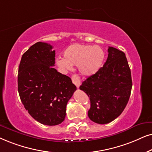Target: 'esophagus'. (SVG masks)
<instances>
[{
  "instance_id": "1",
  "label": "esophagus",
  "mask_w": 152,
  "mask_h": 152,
  "mask_svg": "<svg viewBox=\"0 0 152 152\" xmlns=\"http://www.w3.org/2000/svg\"><path fill=\"white\" fill-rule=\"evenodd\" d=\"M72 80L73 83H74L75 86L77 87V88H78L80 86V77L78 76L77 74H74L72 76Z\"/></svg>"
}]
</instances>
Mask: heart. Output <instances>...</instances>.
Segmentation results:
<instances>
[{
  "label": "heart",
  "mask_w": 152,
  "mask_h": 152,
  "mask_svg": "<svg viewBox=\"0 0 152 152\" xmlns=\"http://www.w3.org/2000/svg\"><path fill=\"white\" fill-rule=\"evenodd\" d=\"M64 59L57 60L61 67L69 69L72 66H78L80 72L85 76H92L102 67L105 53L99 46L80 44L70 45L64 51Z\"/></svg>",
  "instance_id": "heart-1"
}]
</instances>
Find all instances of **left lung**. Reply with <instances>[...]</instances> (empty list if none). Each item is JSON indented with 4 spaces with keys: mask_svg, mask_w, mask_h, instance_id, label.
Returning a JSON list of instances; mask_svg holds the SVG:
<instances>
[{
    "mask_svg": "<svg viewBox=\"0 0 152 152\" xmlns=\"http://www.w3.org/2000/svg\"><path fill=\"white\" fill-rule=\"evenodd\" d=\"M104 66L80 86L90 100L88 117L105 124L119 117L129 102L132 88L131 69L124 52L109 46Z\"/></svg>",
    "mask_w": 152,
    "mask_h": 152,
    "instance_id": "8db88e82",
    "label": "left lung"
}]
</instances>
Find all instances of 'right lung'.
Segmentation results:
<instances>
[{
    "label": "right lung",
    "mask_w": 152,
    "mask_h": 152,
    "mask_svg": "<svg viewBox=\"0 0 152 152\" xmlns=\"http://www.w3.org/2000/svg\"><path fill=\"white\" fill-rule=\"evenodd\" d=\"M45 42H37L23 54L18 73V91L22 104L42 124H61L68 101L76 90L69 76L55 68L56 51Z\"/></svg>",
    "instance_id": "right-lung-1"
}]
</instances>
